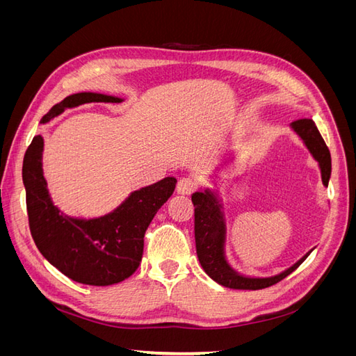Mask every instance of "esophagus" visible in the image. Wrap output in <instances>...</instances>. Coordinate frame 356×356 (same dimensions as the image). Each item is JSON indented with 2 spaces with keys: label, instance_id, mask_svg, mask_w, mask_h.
Here are the masks:
<instances>
[{
  "label": "esophagus",
  "instance_id": "esophagus-1",
  "mask_svg": "<svg viewBox=\"0 0 356 356\" xmlns=\"http://www.w3.org/2000/svg\"><path fill=\"white\" fill-rule=\"evenodd\" d=\"M197 186H199L197 179L191 177H184L178 181L177 190L178 193H181V195H191V193L197 188Z\"/></svg>",
  "mask_w": 356,
  "mask_h": 356
}]
</instances>
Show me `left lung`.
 Listing matches in <instances>:
<instances>
[{
  "instance_id": "8db88e82",
  "label": "left lung",
  "mask_w": 356,
  "mask_h": 356,
  "mask_svg": "<svg viewBox=\"0 0 356 356\" xmlns=\"http://www.w3.org/2000/svg\"><path fill=\"white\" fill-rule=\"evenodd\" d=\"M293 129L303 139L309 152L318 160L321 168V175L324 186H328L331 175V156L327 144L322 139L319 131L316 129L314 120L310 118H300L293 122ZM191 202L195 204V239H196V252L203 270L209 277L222 286L233 289H263L281 282L289 273L303 263L307 252L301 260L294 266L286 268L281 275L264 279L245 277L236 273L233 268L225 261L224 257V218L220 209V204L209 190L204 193L197 191L191 196Z\"/></svg>"
}]
</instances>
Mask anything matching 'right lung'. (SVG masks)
<instances>
[{
	"mask_svg": "<svg viewBox=\"0 0 356 356\" xmlns=\"http://www.w3.org/2000/svg\"><path fill=\"white\" fill-rule=\"evenodd\" d=\"M88 102H122L101 93L67 96L42 117L41 123ZM42 138L34 136L22 166L31 236L38 251L59 272L75 282L106 286L124 281L141 263L145 230L172 193L177 179L168 177L134 191L114 212L96 220L63 215L51 203L41 169Z\"/></svg>",
	"mask_w": 356,
	"mask_h": 356,
	"instance_id": "1",
	"label": "right lung"
}]
</instances>
